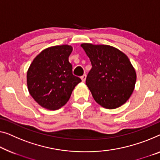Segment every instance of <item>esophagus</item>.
I'll use <instances>...</instances> for the list:
<instances>
[{
  "label": "esophagus",
  "mask_w": 160,
  "mask_h": 160,
  "mask_svg": "<svg viewBox=\"0 0 160 160\" xmlns=\"http://www.w3.org/2000/svg\"><path fill=\"white\" fill-rule=\"evenodd\" d=\"M81 80H82V82H85V80H86V75H83L81 76Z\"/></svg>",
  "instance_id": "obj_1"
}]
</instances>
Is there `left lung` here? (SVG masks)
I'll return each mask as SVG.
<instances>
[{"mask_svg": "<svg viewBox=\"0 0 160 160\" xmlns=\"http://www.w3.org/2000/svg\"><path fill=\"white\" fill-rule=\"evenodd\" d=\"M81 47L92 65L85 83L95 101L108 109L122 106L132 94L137 80L128 57L109 45L84 43Z\"/></svg>", "mask_w": 160, "mask_h": 160, "instance_id": "1", "label": "left lung"}]
</instances>
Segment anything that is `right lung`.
I'll use <instances>...</instances> for the list:
<instances>
[{
  "label": "right lung",
  "mask_w": 160,
  "mask_h": 160,
  "mask_svg": "<svg viewBox=\"0 0 160 160\" xmlns=\"http://www.w3.org/2000/svg\"><path fill=\"white\" fill-rule=\"evenodd\" d=\"M70 45L45 49L35 57L27 72V86L37 103L49 110H57L70 99L75 87L81 82L72 74L69 56Z\"/></svg>",
  "instance_id": "add662e5"
}]
</instances>
